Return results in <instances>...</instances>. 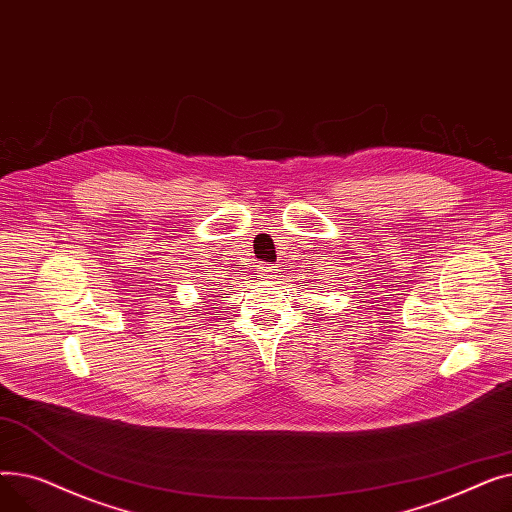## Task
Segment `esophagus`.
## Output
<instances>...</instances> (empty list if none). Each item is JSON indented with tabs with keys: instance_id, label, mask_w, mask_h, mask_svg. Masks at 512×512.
Here are the masks:
<instances>
[{
	"instance_id": "esophagus-1",
	"label": "esophagus",
	"mask_w": 512,
	"mask_h": 512,
	"mask_svg": "<svg viewBox=\"0 0 512 512\" xmlns=\"http://www.w3.org/2000/svg\"><path fill=\"white\" fill-rule=\"evenodd\" d=\"M276 265L274 263H265V265H261L259 267V278H263V280H272V278H276Z\"/></svg>"
}]
</instances>
